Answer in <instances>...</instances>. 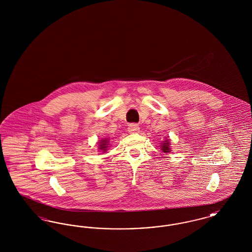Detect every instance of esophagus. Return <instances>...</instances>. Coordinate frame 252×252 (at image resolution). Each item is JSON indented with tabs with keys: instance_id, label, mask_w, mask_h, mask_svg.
Wrapping results in <instances>:
<instances>
[{
	"instance_id": "34e87169",
	"label": "esophagus",
	"mask_w": 252,
	"mask_h": 252,
	"mask_svg": "<svg viewBox=\"0 0 252 252\" xmlns=\"http://www.w3.org/2000/svg\"><path fill=\"white\" fill-rule=\"evenodd\" d=\"M127 131L129 132V133H137V132L140 131V127L136 124H131V125L128 126Z\"/></svg>"
}]
</instances>
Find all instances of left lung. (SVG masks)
I'll list each match as a JSON object with an SVG mask.
<instances>
[{"label":"left lung","instance_id":"obj_1","mask_svg":"<svg viewBox=\"0 0 252 252\" xmlns=\"http://www.w3.org/2000/svg\"><path fill=\"white\" fill-rule=\"evenodd\" d=\"M160 150L164 153H170L172 150H171V143H170V140L169 138L166 137L164 141L160 142Z\"/></svg>","mask_w":252,"mask_h":252}]
</instances>
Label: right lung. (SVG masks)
I'll list each match as a JSON object with an SVG mask.
<instances>
[{
	"label": "right lung",
	"mask_w": 252,
	"mask_h": 252,
	"mask_svg": "<svg viewBox=\"0 0 252 252\" xmlns=\"http://www.w3.org/2000/svg\"><path fill=\"white\" fill-rule=\"evenodd\" d=\"M97 144H98V151H103V153H105L109 145V140L105 138V139H102L101 141H99Z\"/></svg>",
	"instance_id": "1"
}]
</instances>
